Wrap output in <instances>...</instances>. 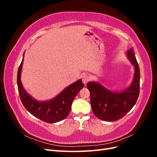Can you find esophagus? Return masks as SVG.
<instances>
[{"instance_id": "1", "label": "esophagus", "mask_w": 157, "mask_h": 157, "mask_svg": "<svg viewBox=\"0 0 157 157\" xmlns=\"http://www.w3.org/2000/svg\"><path fill=\"white\" fill-rule=\"evenodd\" d=\"M90 80V78L88 77V75H82V82L84 83V85H86Z\"/></svg>"}]
</instances>
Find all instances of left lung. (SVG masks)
I'll return each mask as SVG.
<instances>
[{"label":"left lung","mask_w":157,"mask_h":157,"mask_svg":"<svg viewBox=\"0 0 157 157\" xmlns=\"http://www.w3.org/2000/svg\"><path fill=\"white\" fill-rule=\"evenodd\" d=\"M126 58L134 67L131 83L121 91H112L98 81L89 82L86 86L90 93L93 113L99 119L111 122L121 119L134 106L140 94V71L132 49L126 52Z\"/></svg>","instance_id":"obj_1"}]
</instances>
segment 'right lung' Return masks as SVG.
<instances>
[{"label":"right lung","mask_w":157,"mask_h":157,"mask_svg":"<svg viewBox=\"0 0 157 157\" xmlns=\"http://www.w3.org/2000/svg\"><path fill=\"white\" fill-rule=\"evenodd\" d=\"M23 59L24 54L17 76L18 92L23 106L31 115L46 122L55 123L65 119L70 113L75 98L84 87L82 79H78L71 84L56 96L48 100H36L24 89L21 82V75Z\"/></svg>","instance_id":"add662e5"}]
</instances>
